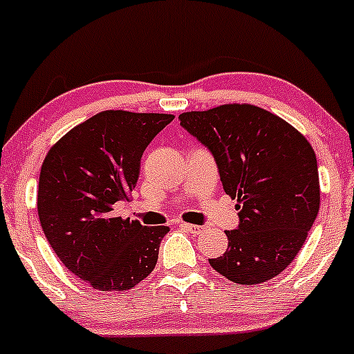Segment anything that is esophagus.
Wrapping results in <instances>:
<instances>
[{
    "mask_svg": "<svg viewBox=\"0 0 354 354\" xmlns=\"http://www.w3.org/2000/svg\"><path fill=\"white\" fill-rule=\"evenodd\" d=\"M180 227L191 231V233H199V231H203V226H199V224H191V223H182Z\"/></svg>",
    "mask_w": 354,
    "mask_h": 354,
    "instance_id": "obj_1",
    "label": "esophagus"
}]
</instances>
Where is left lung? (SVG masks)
<instances>
[{"mask_svg":"<svg viewBox=\"0 0 354 354\" xmlns=\"http://www.w3.org/2000/svg\"><path fill=\"white\" fill-rule=\"evenodd\" d=\"M180 127L214 157L239 224L227 250L209 260L231 282L254 285L283 272L317 218L321 191L315 153L292 124L253 104L182 113Z\"/></svg>","mask_w":354,"mask_h":354,"instance_id":"obj_1","label":"left lung"}]
</instances>
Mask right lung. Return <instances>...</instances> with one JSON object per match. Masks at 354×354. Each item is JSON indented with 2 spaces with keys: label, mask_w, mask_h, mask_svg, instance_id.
I'll list each match as a JSON object with an SVG mask.
<instances>
[{
  "label": "right lung",
  "mask_w": 354,
  "mask_h": 354,
  "mask_svg": "<svg viewBox=\"0 0 354 354\" xmlns=\"http://www.w3.org/2000/svg\"><path fill=\"white\" fill-rule=\"evenodd\" d=\"M172 115L102 111L64 135L40 170L37 209L45 238L74 275L121 292L153 272L167 226L115 214L135 189L140 160Z\"/></svg>",
  "instance_id": "1"
}]
</instances>
